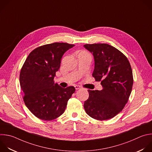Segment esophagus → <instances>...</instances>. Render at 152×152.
<instances>
[{"mask_svg": "<svg viewBox=\"0 0 152 152\" xmlns=\"http://www.w3.org/2000/svg\"><path fill=\"white\" fill-rule=\"evenodd\" d=\"M75 89H76V90H77V89H80L81 87H80V86H79V85H75Z\"/></svg>", "mask_w": 152, "mask_h": 152, "instance_id": "1", "label": "esophagus"}]
</instances>
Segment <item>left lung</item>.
<instances>
[{
	"label": "left lung",
	"instance_id": "obj_1",
	"mask_svg": "<svg viewBox=\"0 0 152 152\" xmlns=\"http://www.w3.org/2000/svg\"><path fill=\"white\" fill-rule=\"evenodd\" d=\"M95 61L92 73L101 81L103 89L88 90L89 98L84 102L86 113L91 118L104 121L113 118L127 103L133 85L132 71L126 57L106 43L86 44Z\"/></svg>",
	"mask_w": 152,
	"mask_h": 152
}]
</instances>
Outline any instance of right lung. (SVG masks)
<instances>
[{"label": "right lung", "mask_w": 152, "mask_h": 152, "mask_svg": "<svg viewBox=\"0 0 152 152\" xmlns=\"http://www.w3.org/2000/svg\"><path fill=\"white\" fill-rule=\"evenodd\" d=\"M75 45L55 42L39 46L29 54L20 72V83L23 99L37 118L51 121L65 111L74 86L63 88L54 83L64 54Z\"/></svg>", "instance_id": "right-lung-1"}]
</instances>
